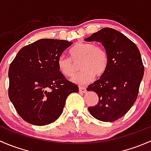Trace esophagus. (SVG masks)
Segmentation results:
<instances>
[{
	"label": "esophagus",
	"mask_w": 151,
	"mask_h": 151,
	"mask_svg": "<svg viewBox=\"0 0 151 151\" xmlns=\"http://www.w3.org/2000/svg\"><path fill=\"white\" fill-rule=\"evenodd\" d=\"M79 91L80 93H85L86 92V88L85 87L79 86Z\"/></svg>",
	"instance_id": "esophagus-1"
}]
</instances>
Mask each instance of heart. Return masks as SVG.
I'll return each instance as SVG.
<instances>
[{"label":"heart","mask_w":151,"mask_h":151,"mask_svg":"<svg viewBox=\"0 0 151 151\" xmlns=\"http://www.w3.org/2000/svg\"><path fill=\"white\" fill-rule=\"evenodd\" d=\"M69 52L72 60L64 55L60 56L58 60V67L62 74L71 77L77 71L76 63L81 61L80 68L83 70L72 78V81L76 83H90L96 74H102L107 67V53L100 45L91 42H79L70 50Z\"/></svg>","instance_id":"1"}]
</instances>
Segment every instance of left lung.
Wrapping results in <instances>:
<instances>
[{"instance_id":"left-lung-1","label":"left lung","mask_w":151,"mask_h":151,"mask_svg":"<svg viewBox=\"0 0 151 151\" xmlns=\"http://www.w3.org/2000/svg\"><path fill=\"white\" fill-rule=\"evenodd\" d=\"M85 41L101 42L108 55L105 71L87 88L99 96V102L88 111L99 121L114 122L127 113L137 98L144 74L140 52L132 41L112 28L101 29Z\"/></svg>"}]
</instances>
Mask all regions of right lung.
Returning a JSON list of instances; mask_svg holds the SVG:
<instances>
[{
	"label": "right lung",
	"mask_w": 151,
	"mask_h": 151,
	"mask_svg": "<svg viewBox=\"0 0 151 151\" xmlns=\"http://www.w3.org/2000/svg\"><path fill=\"white\" fill-rule=\"evenodd\" d=\"M71 42L42 39L23 47L9 69V97L19 116L30 124L54 122L63 110L67 96L78 86L66 80L58 60Z\"/></svg>",
	"instance_id": "right-lung-1"
}]
</instances>
